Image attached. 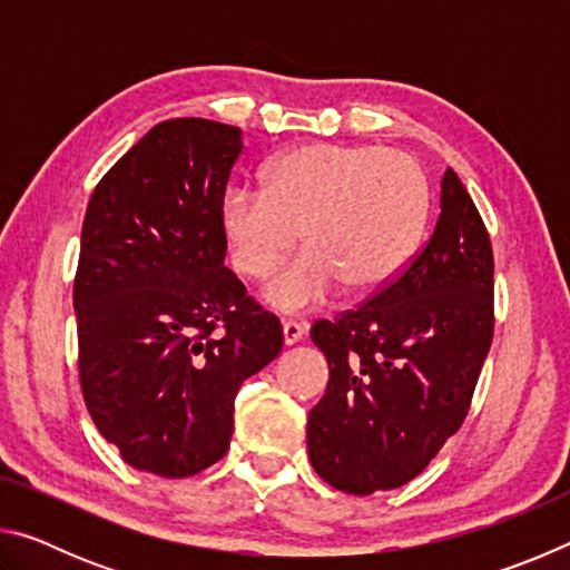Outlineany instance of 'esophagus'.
Returning a JSON list of instances; mask_svg holds the SVG:
<instances>
[{"label":"esophagus","mask_w":570,"mask_h":570,"mask_svg":"<svg viewBox=\"0 0 570 570\" xmlns=\"http://www.w3.org/2000/svg\"><path fill=\"white\" fill-rule=\"evenodd\" d=\"M282 332H284V344L292 346L296 342H302V336H304L306 330H304V324H298V322H284Z\"/></svg>","instance_id":"34e87169"}]
</instances>
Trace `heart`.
<instances>
[{
	"label": "heart",
	"instance_id": "b5f03b06",
	"mask_svg": "<svg viewBox=\"0 0 570 570\" xmlns=\"http://www.w3.org/2000/svg\"><path fill=\"white\" fill-rule=\"evenodd\" d=\"M420 163L377 146L308 142L268 163L264 190L230 186L218 224L230 266L264 278L296 244L306 248L264 286L278 312H306L346 284L372 294L402 274L428 224Z\"/></svg>",
	"mask_w": 570,
	"mask_h": 570
}]
</instances>
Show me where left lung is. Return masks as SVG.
<instances>
[{"label": "left lung", "mask_w": 570, "mask_h": 570, "mask_svg": "<svg viewBox=\"0 0 570 570\" xmlns=\"http://www.w3.org/2000/svg\"><path fill=\"white\" fill-rule=\"evenodd\" d=\"M493 326V246L448 168L435 230L410 266L336 322L312 326L330 364L306 422L316 475L350 495L417 478L465 420Z\"/></svg>", "instance_id": "1"}]
</instances>
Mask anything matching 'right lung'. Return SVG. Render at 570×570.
<instances>
[{
    "label": "right lung",
    "mask_w": 570,
    "mask_h": 570,
    "mask_svg": "<svg viewBox=\"0 0 570 570\" xmlns=\"http://www.w3.org/2000/svg\"><path fill=\"white\" fill-rule=\"evenodd\" d=\"M240 128L173 118L95 188L75 274L80 387L135 470L190 478L226 455L244 380L282 352V324L224 266L218 204Z\"/></svg>",
    "instance_id": "right-lung-1"
}]
</instances>
